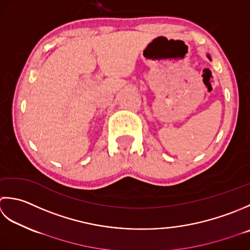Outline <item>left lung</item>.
I'll return each instance as SVG.
<instances>
[{"label":"left lung","mask_w":250,"mask_h":250,"mask_svg":"<svg viewBox=\"0 0 250 250\" xmlns=\"http://www.w3.org/2000/svg\"><path fill=\"white\" fill-rule=\"evenodd\" d=\"M207 57H208V58H209V59H210V57H209V55H207Z\"/></svg>","instance_id":"1"}]
</instances>
